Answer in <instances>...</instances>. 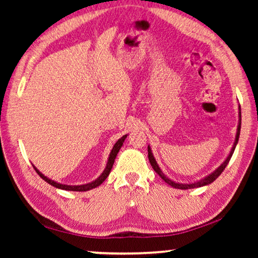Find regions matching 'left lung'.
Instances as JSON below:
<instances>
[{"mask_svg": "<svg viewBox=\"0 0 258 258\" xmlns=\"http://www.w3.org/2000/svg\"><path fill=\"white\" fill-rule=\"evenodd\" d=\"M239 117H240V120H239V125H238L237 135H235V141H234V145H233V147H232V149H231V152H230L229 157H228V158H226V160L224 161V163L222 164V165L220 166V167H218V168L216 169L215 172L212 173V174H209L208 176L203 178L202 181H199V182H197V183H191V184H181V183H175V182H173L172 180H169V178L166 177V176L164 175V174H163V172L160 171V168H159L158 164H157L155 157L152 156V154H151L150 147H148V158H149V161H150V164H151V166H152V168L155 169V172H156L157 174H158V175H159L161 178H163V180H164L166 183H167V184L172 185L173 187H176V189L186 190V189H194V187H199V186H204V185L211 184V183L215 181L216 178L221 175L222 172L224 171L225 167H226V165H228V163H229L230 159H231V157H232V155H233V151H234V149H235V146H237L238 140H239L240 128H241V109H240V111H239Z\"/></svg>", "mask_w": 258, "mask_h": 258, "instance_id": "left-lung-1", "label": "left lung"}]
</instances>
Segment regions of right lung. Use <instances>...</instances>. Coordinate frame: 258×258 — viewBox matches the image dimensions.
I'll list each match as a JSON object with an SVG mask.
<instances>
[{"label":"right lung","mask_w":258,"mask_h":258,"mask_svg":"<svg viewBox=\"0 0 258 258\" xmlns=\"http://www.w3.org/2000/svg\"><path fill=\"white\" fill-rule=\"evenodd\" d=\"M126 137H127V135H124L123 138H120V139L118 140V141H117V142L115 143V146H113L112 150H111V152H110V155H109V159H108V163H107L106 168H104V171H103V173L101 174V175H100L99 178H97V180H95V181L91 182V183H87V184H83V185H64V184H60V183H56V182L52 181V180H50V178H47L46 176L43 175V174H42L40 171H38L37 168H35V166H34V168H35V171H36V173L38 174V175H40V176L43 178V180L49 183V184L53 185V186H55V187H58V189L68 190V191H87V190L94 189V187L99 186V185L101 184V183L108 177L109 173H110L111 168H112L113 161H115V158H116L117 154H118L119 149L121 148V146H123L124 140L126 139Z\"/></svg>","instance_id":"right-lung-1"}]
</instances>
